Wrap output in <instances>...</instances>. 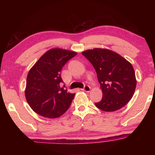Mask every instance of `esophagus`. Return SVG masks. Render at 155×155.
<instances>
[{"label": "esophagus", "mask_w": 155, "mask_h": 155, "mask_svg": "<svg viewBox=\"0 0 155 155\" xmlns=\"http://www.w3.org/2000/svg\"><path fill=\"white\" fill-rule=\"evenodd\" d=\"M90 90H91V87L87 85L84 86L83 89H82L83 91H86V92H89V91H90Z\"/></svg>", "instance_id": "1"}]
</instances>
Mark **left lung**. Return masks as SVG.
<instances>
[{
  "instance_id": "obj_1",
  "label": "left lung",
  "mask_w": 155,
  "mask_h": 155,
  "mask_svg": "<svg viewBox=\"0 0 155 155\" xmlns=\"http://www.w3.org/2000/svg\"><path fill=\"white\" fill-rule=\"evenodd\" d=\"M95 69L103 91V98L95 105L104 111H115L126 105L134 94V69L127 60L116 52L94 48L82 52Z\"/></svg>"
}]
</instances>
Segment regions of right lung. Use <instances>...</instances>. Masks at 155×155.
Listing matches in <instances>:
<instances>
[{"label": "right lung", "mask_w": 155, "mask_h": 155, "mask_svg": "<svg viewBox=\"0 0 155 155\" xmlns=\"http://www.w3.org/2000/svg\"><path fill=\"white\" fill-rule=\"evenodd\" d=\"M77 52L53 48L41 56L28 72L25 97L31 108L48 118L61 116L69 108L74 94L60 87L61 70Z\"/></svg>", "instance_id": "1"}]
</instances>
